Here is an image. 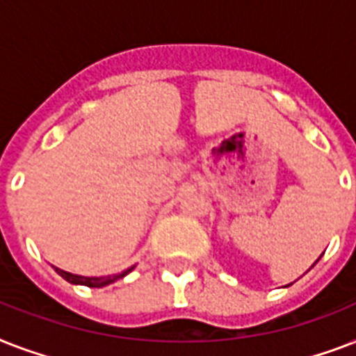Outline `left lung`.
Here are the masks:
<instances>
[{
  "mask_svg": "<svg viewBox=\"0 0 356 356\" xmlns=\"http://www.w3.org/2000/svg\"><path fill=\"white\" fill-rule=\"evenodd\" d=\"M320 259H321V257H320ZM320 259H318V260H320ZM318 260H316V262H318ZM316 262H314V264H316ZM314 264H312V266H314Z\"/></svg>",
  "mask_w": 356,
  "mask_h": 356,
  "instance_id": "obj_1",
  "label": "left lung"
}]
</instances>
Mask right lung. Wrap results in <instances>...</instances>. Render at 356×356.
<instances>
[{
    "label": "right lung",
    "instance_id": "right-lung-1",
    "mask_svg": "<svg viewBox=\"0 0 356 356\" xmlns=\"http://www.w3.org/2000/svg\"><path fill=\"white\" fill-rule=\"evenodd\" d=\"M55 268V266H53ZM133 268H129V270L122 271V273H118V275H108V277H83V275H74V273H70V271H64V270H58V268H55V271H57L58 275L63 277V279H66L68 282H72V284H83V286H90V288H102V286H107V284H111V282L118 281V279H122V277H125L129 273V271H133Z\"/></svg>",
    "mask_w": 356,
    "mask_h": 356
}]
</instances>
